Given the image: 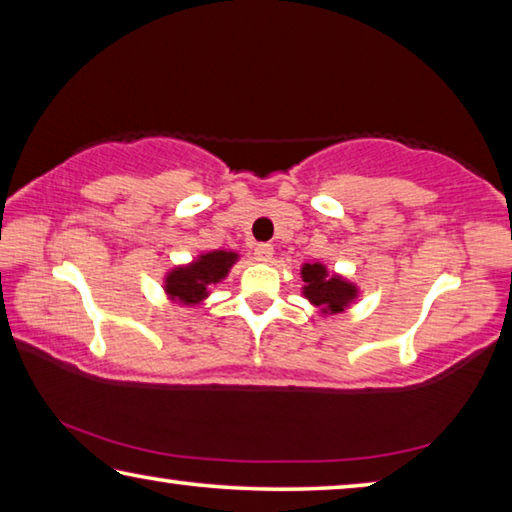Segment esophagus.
Segmentation results:
<instances>
[{
    "label": "esophagus",
    "instance_id": "esophagus-1",
    "mask_svg": "<svg viewBox=\"0 0 512 512\" xmlns=\"http://www.w3.org/2000/svg\"><path fill=\"white\" fill-rule=\"evenodd\" d=\"M253 255H255L257 262H271L273 246L271 244H257L255 250H253Z\"/></svg>",
    "mask_w": 512,
    "mask_h": 512
}]
</instances>
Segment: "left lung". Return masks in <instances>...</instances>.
Segmentation results:
<instances>
[{"instance_id":"obj_1","label":"left lung","mask_w":512,"mask_h":512,"mask_svg":"<svg viewBox=\"0 0 512 512\" xmlns=\"http://www.w3.org/2000/svg\"><path fill=\"white\" fill-rule=\"evenodd\" d=\"M302 293L316 305L323 314H341V311L357 298V287L345 282L339 275H329L323 264H305L302 266Z\"/></svg>"}]
</instances>
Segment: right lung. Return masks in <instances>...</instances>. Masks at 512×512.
<instances>
[{"label": "right lung", "mask_w": 512, "mask_h": 512, "mask_svg": "<svg viewBox=\"0 0 512 512\" xmlns=\"http://www.w3.org/2000/svg\"><path fill=\"white\" fill-rule=\"evenodd\" d=\"M237 257V253H225V250L205 253L189 266L173 268L164 280V291L171 300L183 302V305H198L207 298V289L228 275Z\"/></svg>", "instance_id": "obj_1"}]
</instances>
